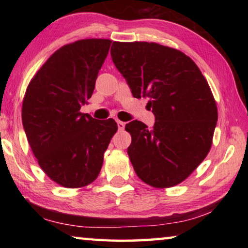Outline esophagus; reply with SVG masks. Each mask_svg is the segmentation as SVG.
I'll return each instance as SVG.
<instances>
[{"label":"esophagus","mask_w":248,"mask_h":248,"mask_svg":"<svg viewBox=\"0 0 248 248\" xmlns=\"http://www.w3.org/2000/svg\"><path fill=\"white\" fill-rule=\"evenodd\" d=\"M117 124H118V129L121 130V131H123V130L124 129L125 123H124V121H120V120H117Z\"/></svg>","instance_id":"1"}]
</instances>
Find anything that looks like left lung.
Instances as JSON below:
<instances>
[{"label":"left lung","instance_id":"1","mask_svg":"<svg viewBox=\"0 0 248 248\" xmlns=\"http://www.w3.org/2000/svg\"><path fill=\"white\" fill-rule=\"evenodd\" d=\"M110 53L133 97L148 98L155 116L152 128L125 124L134 171L154 188L176 186L211 149L217 108L207 79L184 52L156 43L114 41Z\"/></svg>","mask_w":248,"mask_h":248}]
</instances>
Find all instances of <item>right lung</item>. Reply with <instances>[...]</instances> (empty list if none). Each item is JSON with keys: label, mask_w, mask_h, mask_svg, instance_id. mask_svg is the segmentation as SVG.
<instances>
[{"label": "right lung", "mask_w": 248, "mask_h": 248, "mask_svg": "<svg viewBox=\"0 0 248 248\" xmlns=\"http://www.w3.org/2000/svg\"><path fill=\"white\" fill-rule=\"evenodd\" d=\"M111 40L90 38L58 49L29 82L22 107L28 143L40 169L65 188L97 178L104 153L118 130L112 118L82 114L92 97Z\"/></svg>", "instance_id": "right-lung-1"}]
</instances>
